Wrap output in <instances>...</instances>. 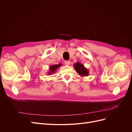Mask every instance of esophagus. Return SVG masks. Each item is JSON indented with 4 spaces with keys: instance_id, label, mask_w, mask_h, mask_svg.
<instances>
[{
    "instance_id": "esophagus-1",
    "label": "esophagus",
    "mask_w": 132,
    "mask_h": 132,
    "mask_svg": "<svg viewBox=\"0 0 132 132\" xmlns=\"http://www.w3.org/2000/svg\"><path fill=\"white\" fill-rule=\"evenodd\" d=\"M64 64L66 65H69L70 64V62L69 61H66L64 62Z\"/></svg>"
}]
</instances>
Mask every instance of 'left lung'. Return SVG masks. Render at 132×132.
I'll return each mask as SVG.
<instances>
[{
	"label": "left lung",
	"mask_w": 132,
	"mask_h": 132,
	"mask_svg": "<svg viewBox=\"0 0 132 132\" xmlns=\"http://www.w3.org/2000/svg\"><path fill=\"white\" fill-rule=\"evenodd\" d=\"M74 69L77 73L81 77H87L89 74V71L87 69L83 64L79 62H77L74 64Z\"/></svg>",
	"instance_id": "left-lung-1"
}]
</instances>
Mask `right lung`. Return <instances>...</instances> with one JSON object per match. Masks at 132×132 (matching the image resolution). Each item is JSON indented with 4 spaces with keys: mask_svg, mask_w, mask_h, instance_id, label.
<instances>
[{
    "mask_svg": "<svg viewBox=\"0 0 132 132\" xmlns=\"http://www.w3.org/2000/svg\"><path fill=\"white\" fill-rule=\"evenodd\" d=\"M62 65L61 63H59L58 64H55V65H53L50 67L49 68V71L48 72V75H51L52 74H54L55 73V71H56L57 69H58Z\"/></svg>",
    "mask_w": 132,
    "mask_h": 132,
    "instance_id": "1",
    "label": "right lung"
}]
</instances>
